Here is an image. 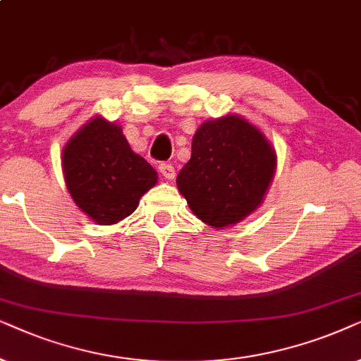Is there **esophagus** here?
I'll use <instances>...</instances> for the list:
<instances>
[{"instance_id": "esophagus-1", "label": "esophagus", "mask_w": 361, "mask_h": 361, "mask_svg": "<svg viewBox=\"0 0 361 361\" xmlns=\"http://www.w3.org/2000/svg\"><path fill=\"white\" fill-rule=\"evenodd\" d=\"M158 170H160L161 176H165L166 180H173V178H175V168H173L170 163H160V165H158Z\"/></svg>"}]
</instances>
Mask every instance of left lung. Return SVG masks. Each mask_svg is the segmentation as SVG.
<instances>
[{
	"instance_id": "8db88e82",
	"label": "left lung",
	"mask_w": 361,
	"mask_h": 361,
	"mask_svg": "<svg viewBox=\"0 0 361 361\" xmlns=\"http://www.w3.org/2000/svg\"><path fill=\"white\" fill-rule=\"evenodd\" d=\"M276 168V148L266 135L243 115L228 114L200 125L176 186L196 218L224 229L262 204Z\"/></svg>"
}]
</instances>
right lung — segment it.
<instances>
[{
    "instance_id": "right-lung-1",
    "label": "right lung",
    "mask_w": 361,
    "mask_h": 361,
    "mask_svg": "<svg viewBox=\"0 0 361 361\" xmlns=\"http://www.w3.org/2000/svg\"><path fill=\"white\" fill-rule=\"evenodd\" d=\"M62 171L77 208L100 226L130 216L158 181L155 168L132 150L122 127L102 115L90 118L66 143Z\"/></svg>"
}]
</instances>
